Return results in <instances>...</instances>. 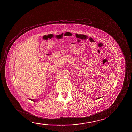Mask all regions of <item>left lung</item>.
I'll return each mask as SVG.
<instances>
[{"mask_svg": "<svg viewBox=\"0 0 132 132\" xmlns=\"http://www.w3.org/2000/svg\"><path fill=\"white\" fill-rule=\"evenodd\" d=\"M100 98H101V97H100ZM99 98H99H99H97V99H99Z\"/></svg>", "mask_w": 132, "mask_h": 132, "instance_id": "1", "label": "left lung"}]
</instances>
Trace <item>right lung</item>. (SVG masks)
I'll use <instances>...</instances> for the list:
<instances>
[{"label":"right lung","instance_id":"obj_1","mask_svg":"<svg viewBox=\"0 0 132 132\" xmlns=\"http://www.w3.org/2000/svg\"><path fill=\"white\" fill-rule=\"evenodd\" d=\"M31 100H32V101H33L35 102L36 101L35 100H34V99H31Z\"/></svg>","mask_w":132,"mask_h":132}]
</instances>
